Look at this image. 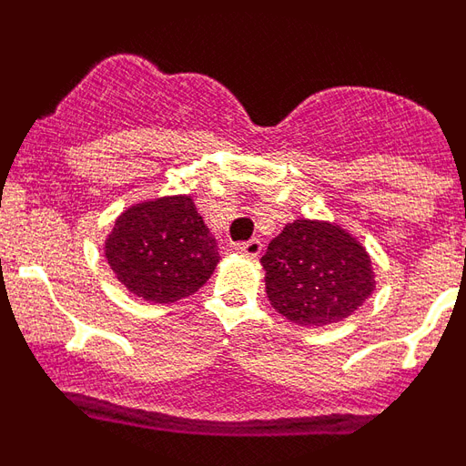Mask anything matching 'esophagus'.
<instances>
[{"label": "esophagus", "mask_w": 466, "mask_h": 466, "mask_svg": "<svg viewBox=\"0 0 466 466\" xmlns=\"http://www.w3.org/2000/svg\"><path fill=\"white\" fill-rule=\"evenodd\" d=\"M261 240H258V238H252V240L247 242H238L236 252L247 254V257H258V254H261Z\"/></svg>", "instance_id": "esophagus-1"}]
</instances>
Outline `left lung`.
I'll return each instance as SVG.
<instances>
[{
	"label": "left lung",
	"instance_id": "left-lung-1",
	"mask_svg": "<svg viewBox=\"0 0 466 466\" xmlns=\"http://www.w3.org/2000/svg\"><path fill=\"white\" fill-rule=\"evenodd\" d=\"M270 306L300 327H327L371 296V257L340 226L296 219L261 257Z\"/></svg>",
	"mask_w": 466,
	"mask_h": 466
}]
</instances>
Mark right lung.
Masks as SVG:
<instances>
[{
  "label": "right lung",
  "instance_id": "right-lung-1",
  "mask_svg": "<svg viewBox=\"0 0 466 466\" xmlns=\"http://www.w3.org/2000/svg\"><path fill=\"white\" fill-rule=\"evenodd\" d=\"M118 282L149 303L196 294L219 263V247L191 196H167L127 208L105 240Z\"/></svg>",
  "mask_w": 466,
  "mask_h": 466
}]
</instances>
